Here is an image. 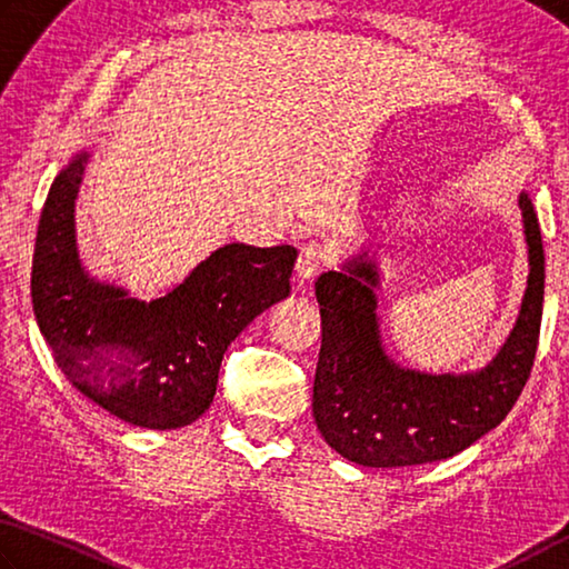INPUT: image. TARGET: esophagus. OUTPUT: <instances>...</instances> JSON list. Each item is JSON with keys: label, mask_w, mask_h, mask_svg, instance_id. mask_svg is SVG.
Segmentation results:
<instances>
[{"label": "esophagus", "mask_w": 569, "mask_h": 569, "mask_svg": "<svg viewBox=\"0 0 569 569\" xmlns=\"http://www.w3.org/2000/svg\"><path fill=\"white\" fill-rule=\"evenodd\" d=\"M327 264H330V249H327L325 244L310 242L300 249L295 272H297V277H300V282H312V279L320 274Z\"/></svg>", "instance_id": "34e87169"}]
</instances>
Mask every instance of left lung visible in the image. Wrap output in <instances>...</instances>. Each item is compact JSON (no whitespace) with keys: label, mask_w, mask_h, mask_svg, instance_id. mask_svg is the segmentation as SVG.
Returning a JSON list of instances; mask_svg holds the SVG:
<instances>
[{"label":"left lung","mask_w":569,"mask_h":569,"mask_svg":"<svg viewBox=\"0 0 569 569\" xmlns=\"http://www.w3.org/2000/svg\"><path fill=\"white\" fill-rule=\"evenodd\" d=\"M527 244V287L500 350L467 372H422L387 352L380 327L382 269L372 244L322 272V315L312 415L325 442L362 467H410L460 455L495 430L530 377L542 322L545 252L530 194L517 197Z\"/></svg>","instance_id":"left-lung-1"}]
</instances>
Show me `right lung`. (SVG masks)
<instances>
[{"instance_id": "1", "label": "right lung", "mask_w": 569, "mask_h": 569, "mask_svg": "<svg viewBox=\"0 0 569 569\" xmlns=\"http://www.w3.org/2000/svg\"><path fill=\"white\" fill-rule=\"evenodd\" d=\"M89 159L92 147L59 169L39 217L32 259L39 332L89 402L144 430H179L212 405L234 337L290 297L297 249L224 244L182 282L139 300L94 277L79 257L74 209Z\"/></svg>"}]
</instances>
